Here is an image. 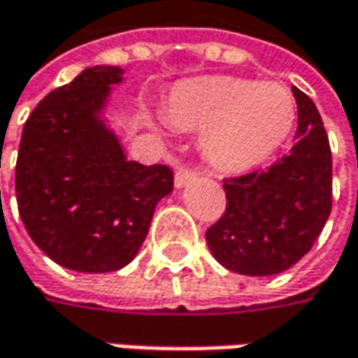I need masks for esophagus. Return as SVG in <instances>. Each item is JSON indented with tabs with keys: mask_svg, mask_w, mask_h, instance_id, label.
<instances>
[{
	"mask_svg": "<svg viewBox=\"0 0 358 358\" xmlns=\"http://www.w3.org/2000/svg\"><path fill=\"white\" fill-rule=\"evenodd\" d=\"M197 179V171L195 169H189V167H181V169H177L175 173V187H185L189 185L191 181H195Z\"/></svg>",
	"mask_w": 358,
	"mask_h": 358,
	"instance_id": "esophagus-1",
	"label": "esophagus"
}]
</instances>
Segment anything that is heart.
<instances>
[{
	"mask_svg": "<svg viewBox=\"0 0 358 358\" xmlns=\"http://www.w3.org/2000/svg\"><path fill=\"white\" fill-rule=\"evenodd\" d=\"M295 101L275 81L201 77L179 83L167 99L165 117L177 129L203 131L207 159L229 171L268 159L295 125Z\"/></svg>",
	"mask_w": 358,
	"mask_h": 358,
	"instance_id": "heart-1",
	"label": "heart"
}]
</instances>
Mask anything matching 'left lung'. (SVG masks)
Here are the masks:
<instances>
[{
    "mask_svg": "<svg viewBox=\"0 0 358 358\" xmlns=\"http://www.w3.org/2000/svg\"><path fill=\"white\" fill-rule=\"evenodd\" d=\"M295 145L265 171L225 179L227 209L207 229L213 257L229 271L277 275L309 253L333 205V157L315 103L293 87Z\"/></svg>",
    "mask_w": 358,
    "mask_h": 358,
    "instance_id": "1",
    "label": "left lung"
}]
</instances>
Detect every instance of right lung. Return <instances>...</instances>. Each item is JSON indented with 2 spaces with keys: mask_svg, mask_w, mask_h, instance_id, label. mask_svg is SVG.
I'll use <instances>...</instances> for the list:
<instances>
[{
  "mask_svg": "<svg viewBox=\"0 0 358 358\" xmlns=\"http://www.w3.org/2000/svg\"><path fill=\"white\" fill-rule=\"evenodd\" d=\"M113 65L87 67L45 95L25 121L15 195L34 243L57 265L111 273L141 249L155 207L173 191V171L129 161L105 123Z\"/></svg>",
  "mask_w": 358,
  "mask_h": 358,
  "instance_id": "add662e5",
  "label": "right lung"
}]
</instances>
